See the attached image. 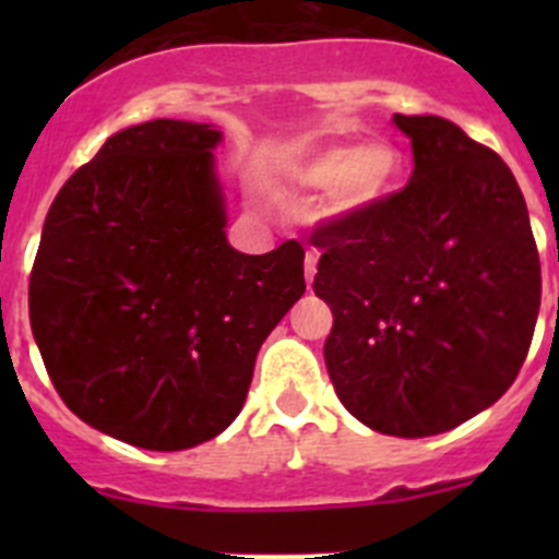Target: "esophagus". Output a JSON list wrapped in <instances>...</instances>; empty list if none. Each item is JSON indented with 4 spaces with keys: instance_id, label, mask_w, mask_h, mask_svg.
I'll return each mask as SVG.
<instances>
[{
    "instance_id": "obj_1",
    "label": "esophagus",
    "mask_w": 559,
    "mask_h": 559,
    "mask_svg": "<svg viewBox=\"0 0 559 559\" xmlns=\"http://www.w3.org/2000/svg\"><path fill=\"white\" fill-rule=\"evenodd\" d=\"M316 263H319V251H316V249H308V254H305V280H308V285L313 283Z\"/></svg>"
}]
</instances>
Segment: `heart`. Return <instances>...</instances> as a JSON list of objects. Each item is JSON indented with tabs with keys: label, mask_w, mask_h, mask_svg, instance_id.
Returning a JSON list of instances; mask_svg holds the SVG:
<instances>
[{
	"label": "heart",
	"mask_w": 559,
	"mask_h": 559,
	"mask_svg": "<svg viewBox=\"0 0 559 559\" xmlns=\"http://www.w3.org/2000/svg\"><path fill=\"white\" fill-rule=\"evenodd\" d=\"M400 151L389 142L367 145H328L308 153L294 165V179L308 190H328V206L335 215H355L383 201L397 185Z\"/></svg>",
	"instance_id": "obj_1"
}]
</instances>
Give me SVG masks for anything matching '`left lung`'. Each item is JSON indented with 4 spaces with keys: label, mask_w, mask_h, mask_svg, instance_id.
<instances>
[{
    "label": "left lung",
    "mask_w": 559,
    "mask_h": 559,
    "mask_svg": "<svg viewBox=\"0 0 559 559\" xmlns=\"http://www.w3.org/2000/svg\"><path fill=\"white\" fill-rule=\"evenodd\" d=\"M412 140L403 190L319 224L313 290L333 310L335 394L372 431L433 437L492 406L521 372L540 260L515 176L442 117L394 114Z\"/></svg>",
    "instance_id": "obj_1"
}]
</instances>
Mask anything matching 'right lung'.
Instances as JSON below:
<instances>
[{"instance_id": "obj_1", "label": "right lung", "mask_w": 559, "mask_h": 559, "mask_svg": "<svg viewBox=\"0 0 559 559\" xmlns=\"http://www.w3.org/2000/svg\"><path fill=\"white\" fill-rule=\"evenodd\" d=\"M221 131L151 120L69 176L29 274V328L69 412L147 451H185L240 414L254 358L305 294V249L226 243Z\"/></svg>"}]
</instances>
